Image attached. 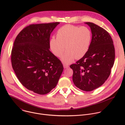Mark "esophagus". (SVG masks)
<instances>
[{
    "label": "esophagus",
    "mask_w": 125,
    "mask_h": 125,
    "mask_svg": "<svg viewBox=\"0 0 125 125\" xmlns=\"http://www.w3.org/2000/svg\"><path fill=\"white\" fill-rule=\"evenodd\" d=\"M63 67L64 68H67L69 67V65L68 64H63Z\"/></svg>",
    "instance_id": "1"
}]
</instances>
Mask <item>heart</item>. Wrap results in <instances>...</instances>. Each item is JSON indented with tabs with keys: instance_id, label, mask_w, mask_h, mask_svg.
Here are the masks:
<instances>
[{
	"instance_id": "obj_1",
	"label": "heart",
	"mask_w": 125,
	"mask_h": 125,
	"mask_svg": "<svg viewBox=\"0 0 125 125\" xmlns=\"http://www.w3.org/2000/svg\"><path fill=\"white\" fill-rule=\"evenodd\" d=\"M92 40V33L87 27H79L66 25L60 28L56 32V38L52 37L49 42L50 48L53 54L60 57L65 64H69L82 58L88 50Z\"/></svg>"
}]
</instances>
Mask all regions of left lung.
Instances as JSON below:
<instances>
[{
  "label": "left lung",
  "instance_id": "8db88e82",
  "mask_svg": "<svg viewBox=\"0 0 125 125\" xmlns=\"http://www.w3.org/2000/svg\"><path fill=\"white\" fill-rule=\"evenodd\" d=\"M92 39L87 53L76 64L70 65L73 70V81L80 90L90 92L102 85L111 73L115 60V48L109 33L91 22Z\"/></svg>",
  "mask_w": 125,
  "mask_h": 125
}]
</instances>
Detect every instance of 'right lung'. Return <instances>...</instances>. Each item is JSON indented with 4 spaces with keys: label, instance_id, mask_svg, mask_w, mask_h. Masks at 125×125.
Here are the masks:
<instances>
[{
    "label": "right lung",
    "instance_id": "obj_1",
    "mask_svg": "<svg viewBox=\"0 0 125 125\" xmlns=\"http://www.w3.org/2000/svg\"><path fill=\"white\" fill-rule=\"evenodd\" d=\"M59 23L30 25L14 41L12 68L22 84L34 93H49L56 86L63 71L61 61L49 50L50 34Z\"/></svg>",
    "mask_w": 125,
    "mask_h": 125
}]
</instances>
